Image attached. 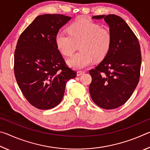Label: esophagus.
<instances>
[{
    "mask_svg": "<svg viewBox=\"0 0 150 150\" xmlns=\"http://www.w3.org/2000/svg\"><path fill=\"white\" fill-rule=\"evenodd\" d=\"M85 73V71H79L77 72V76H81L83 75Z\"/></svg>",
    "mask_w": 150,
    "mask_h": 150,
    "instance_id": "obj_1",
    "label": "esophagus"
}]
</instances>
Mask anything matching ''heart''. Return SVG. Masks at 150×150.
I'll return each instance as SVG.
<instances>
[{
	"label": "heart",
	"instance_id": "1",
	"mask_svg": "<svg viewBox=\"0 0 150 150\" xmlns=\"http://www.w3.org/2000/svg\"><path fill=\"white\" fill-rule=\"evenodd\" d=\"M69 34L59 31L55 44L61 53L71 55L79 44L80 52L67 60L68 65L76 69L90 65L94 59L102 60L110 49L112 37L110 30L88 20L76 22L68 28Z\"/></svg>",
	"mask_w": 150,
	"mask_h": 150
}]
</instances>
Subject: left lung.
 I'll return each instance as SVG.
<instances>
[{
	"label": "left lung",
	"instance_id": "8db88e82",
	"mask_svg": "<svg viewBox=\"0 0 150 150\" xmlns=\"http://www.w3.org/2000/svg\"><path fill=\"white\" fill-rule=\"evenodd\" d=\"M110 28L112 41L108 54L95 69L89 71L91 98L100 108L115 109L123 105L138 84L142 57L138 40L126 22L115 14L99 15Z\"/></svg>",
	"mask_w": 150,
	"mask_h": 150
}]
</instances>
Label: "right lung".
I'll list each match as a JSON object with an SVG mask.
<instances>
[{"label": "right lung", "instance_id": "1", "mask_svg": "<svg viewBox=\"0 0 150 150\" xmlns=\"http://www.w3.org/2000/svg\"><path fill=\"white\" fill-rule=\"evenodd\" d=\"M71 19L62 14L37 16L18 40L14 75L25 98L34 107L47 110L62 102L65 85L77 73L67 67L55 44V35Z\"/></svg>", "mask_w": 150, "mask_h": 150}]
</instances>
